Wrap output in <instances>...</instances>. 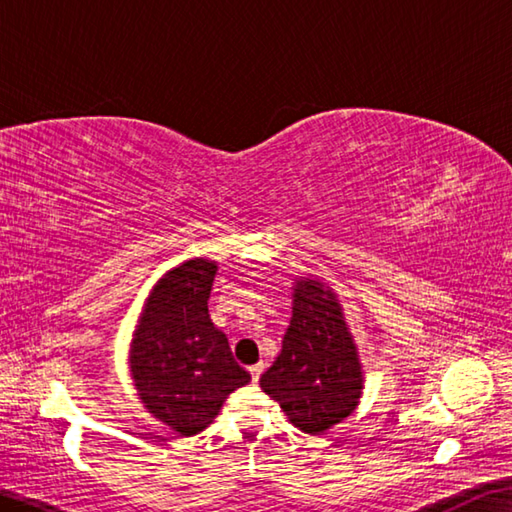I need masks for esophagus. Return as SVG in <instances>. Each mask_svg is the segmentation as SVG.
Masks as SVG:
<instances>
[{"mask_svg":"<svg viewBox=\"0 0 512 512\" xmlns=\"http://www.w3.org/2000/svg\"><path fill=\"white\" fill-rule=\"evenodd\" d=\"M264 374V363H257L250 367V378H253V383H259V378Z\"/></svg>","mask_w":512,"mask_h":512,"instance_id":"obj_1","label":"esophagus"}]
</instances>
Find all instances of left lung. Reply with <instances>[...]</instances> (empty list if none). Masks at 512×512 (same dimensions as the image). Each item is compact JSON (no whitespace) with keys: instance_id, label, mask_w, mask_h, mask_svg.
<instances>
[{"instance_id":"1","label":"left lung","mask_w":512,"mask_h":512,"mask_svg":"<svg viewBox=\"0 0 512 512\" xmlns=\"http://www.w3.org/2000/svg\"><path fill=\"white\" fill-rule=\"evenodd\" d=\"M301 431L323 433L356 409L363 378L341 306L319 281H297L281 354L259 378Z\"/></svg>"}]
</instances>
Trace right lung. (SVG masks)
Masks as SVG:
<instances>
[{"mask_svg": "<svg viewBox=\"0 0 512 512\" xmlns=\"http://www.w3.org/2000/svg\"><path fill=\"white\" fill-rule=\"evenodd\" d=\"M215 270L209 259H189L158 281L129 358L145 407L180 436L209 427L226 396L250 380L209 317Z\"/></svg>", "mask_w": 512, "mask_h": 512, "instance_id": "add662e5", "label": "right lung"}]
</instances>
